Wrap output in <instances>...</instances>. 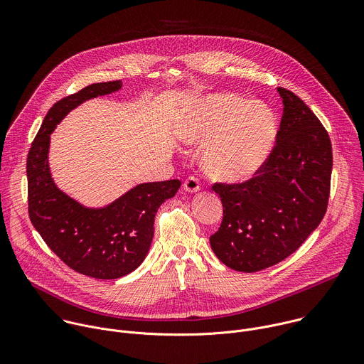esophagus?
I'll return each mask as SVG.
<instances>
[{"instance_id":"obj_1","label":"esophagus","mask_w":364,"mask_h":364,"mask_svg":"<svg viewBox=\"0 0 364 364\" xmlns=\"http://www.w3.org/2000/svg\"><path fill=\"white\" fill-rule=\"evenodd\" d=\"M183 187H184V190L188 191V193H196V191L200 190V181H198L197 177L191 176V177H188V178L183 183Z\"/></svg>"}]
</instances>
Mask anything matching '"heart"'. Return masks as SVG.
<instances>
[{
    "label": "heart",
    "mask_w": 364,
    "mask_h": 364,
    "mask_svg": "<svg viewBox=\"0 0 364 364\" xmlns=\"http://www.w3.org/2000/svg\"><path fill=\"white\" fill-rule=\"evenodd\" d=\"M277 136L278 119L267 103L230 92L198 100L181 127L187 144H208L203 168L222 181H245L261 171Z\"/></svg>",
    "instance_id": "heart-1"
}]
</instances>
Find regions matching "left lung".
<instances>
[{
	"label": "left lung",
	"mask_w": 364,
	"mask_h": 364,
	"mask_svg": "<svg viewBox=\"0 0 364 364\" xmlns=\"http://www.w3.org/2000/svg\"><path fill=\"white\" fill-rule=\"evenodd\" d=\"M278 92L284 114L267 164L247 181L212 187L220 196L223 220L210 246L226 267L240 272L284 261L327 212L333 170L328 132L294 92Z\"/></svg>",
	"instance_id": "1"
}]
</instances>
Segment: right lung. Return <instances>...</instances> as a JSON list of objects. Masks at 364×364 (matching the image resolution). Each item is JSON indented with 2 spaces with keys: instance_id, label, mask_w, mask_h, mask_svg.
<instances>
[{
  "instance_id": "right-lung-1",
  "label": "right lung",
  "mask_w": 364,
  "mask_h": 364,
  "mask_svg": "<svg viewBox=\"0 0 364 364\" xmlns=\"http://www.w3.org/2000/svg\"><path fill=\"white\" fill-rule=\"evenodd\" d=\"M121 80L93 83L50 108L27 157L28 216L47 246L73 271L96 279H117L145 259L159 207L178 191L180 180L144 183L111 204L90 209L63 193L48 168L50 134L80 103L117 92Z\"/></svg>"
}]
</instances>
